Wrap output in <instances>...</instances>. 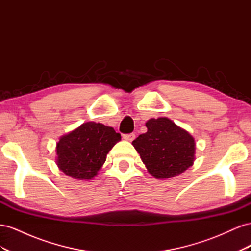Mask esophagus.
<instances>
[{
  "mask_svg": "<svg viewBox=\"0 0 251 251\" xmlns=\"http://www.w3.org/2000/svg\"><path fill=\"white\" fill-rule=\"evenodd\" d=\"M135 134L134 133H130V134H125L124 135V139L127 140V141H133L135 139Z\"/></svg>",
  "mask_w": 251,
  "mask_h": 251,
  "instance_id": "esophagus-1",
  "label": "esophagus"
}]
</instances>
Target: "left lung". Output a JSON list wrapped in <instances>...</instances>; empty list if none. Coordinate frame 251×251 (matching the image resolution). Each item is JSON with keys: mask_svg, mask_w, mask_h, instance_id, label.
<instances>
[{"mask_svg": "<svg viewBox=\"0 0 251 251\" xmlns=\"http://www.w3.org/2000/svg\"><path fill=\"white\" fill-rule=\"evenodd\" d=\"M146 126L148 132L132 144L150 174L157 179H168L193 165L196 144L188 132L165 117L150 119Z\"/></svg>", "mask_w": 251, "mask_h": 251, "instance_id": "obj_1", "label": "left lung"}]
</instances>
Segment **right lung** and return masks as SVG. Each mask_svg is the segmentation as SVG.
Listing matches in <instances>:
<instances>
[{
    "label": "right lung",
    "mask_w": 251,
    "mask_h": 251,
    "mask_svg": "<svg viewBox=\"0 0 251 251\" xmlns=\"http://www.w3.org/2000/svg\"><path fill=\"white\" fill-rule=\"evenodd\" d=\"M120 139V134L111 126L82 124L57 142L56 164L72 178L92 179L104 163L110 150Z\"/></svg>",
    "instance_id": "right-lung-1"
}]
</instances>
